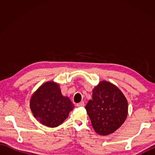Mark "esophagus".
Wrapping results in <instances>:
<instances>
[{
	"label": "esophagus",
	"mask_w": 155,
	"mask_h": 155,
	"mask_svg": "<svg viewBox=\"0 0 155 155\" xmlns=\"http://www.w3.org/2000/svg\"><path fill=\"white\" fill-rule=\"evenodd\" d=\"M84 103L83 101H81L80 103H78V104H77V107H84Z\"/></svg>",
	"instance_id": "obj_1"
}]
</instances>
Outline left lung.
Masks as SVG:
<instances>
[{
  "label": "left lung",
  "mask_w": 155,
  "mask_h": 155,
  "mask_svg": "<svg viewBox=\"0 0 155 155\" xmlns=\"http://www.w3.org/2000/svg\"><path fill=\"white\" fill-rule=\"evenodd\" d=\"M97 134L108 135L120 127L128 114V102L115 85L101 81L93 91V99L85 107Z\"/></svg>",
  "instance_id": "1"
}]
</instances>
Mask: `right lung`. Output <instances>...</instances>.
<instances>
[{"label": "right lung", "instance_id": "obj_1", "mask_svg": "<svg viewBox=\"0 0 155 155\" xmlns=\"http://www.w3.org/2000/svg\"><path fill=\"white\" fill-rule=\"evenodd\" d=\"M30 107L41 124L53 128L63 123L74 107L68 97L62 96L59 85L50 81L42 84L32 94Z\"/></svg>", "mask_w": 155, "mask_h": 155}]
</instances>
